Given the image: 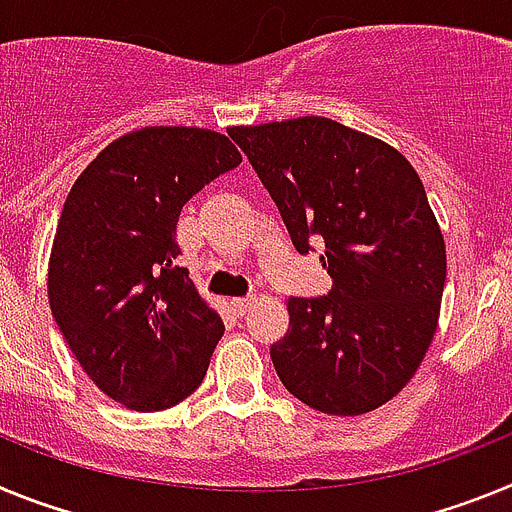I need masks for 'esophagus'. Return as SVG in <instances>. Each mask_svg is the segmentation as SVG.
<instances>
[{"instance_id": "34e87169", "label": "esophagus", "mask_w": 512, "mask_h": 512, "mask_svg": "<svg viewBox=\"0 0 512 512\" xmlns=\"http://www.w3.org/2000/svg\"><path fill=\"white\" fill-rule=\"evenodd\" d=\"M230 305H233V310L238 312V315H246V312L256 305V297H235Z\"/></svg>"}]
</instances>
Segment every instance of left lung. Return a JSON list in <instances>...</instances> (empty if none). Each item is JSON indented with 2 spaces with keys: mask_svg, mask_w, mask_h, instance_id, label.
I'll return each instance as SVG.
<instances>
[{
  "mask_svg": "<svg viewBox=\"0 0 512 512\" xmlns=\"http://www.w3.org/2000/svg\"><path fill=\"white\" fill-rule=\"evenodd\" d=\"M292 243L325 241V297H289L279 379L325 415L382 408L415 377L441 315L446 243L423 182L390 143L328 117L235 125Z\"/></svg>",
  "mask_w": 512,
  "mask_h": 512,
  "instance_id": "8db88e82",
  "label": "left lung"
}]
</instances>
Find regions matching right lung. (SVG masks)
Masks as SVG:
<instances>
[{
  "label": "right lung",
  "mask_w": 512,
  "mask_h": 512,
  "mask_svg": "<svg viewBox=\"0 0 512 512\" xmlns=\"http://www.w3.org/2000/svg\"><path fill=\"white\" fill-rule=\"evenodd\" d=\"M243 156L207 128L120 135L71 187L53 235L48 302L99 390L140 413L202 384L225 325L176 266L179 212Z\"/></svg>",
  "instance_id": "1"
}]
</instances>
